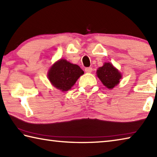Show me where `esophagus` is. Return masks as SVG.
I'll use <instances>...</instances> for the list:
<instances>
[{
  "label": "esophagus",
  "instance_id": "esophagus-1",
  "mask_svg": "<svg viewBox=\"0 0 157 157\" xmlns=\"http://www.w3.org/2000/svg\"><path fill=\"white\" fill-rule=\"evenodd\" d=\"M93 71V69L91 67H86L85 68V71H86V73H91Z\"/></svg>",
  "mask_w": 157,
  "mask_h": 157
}]
</instances>
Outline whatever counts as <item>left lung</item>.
<instances>
[{"instance_id": "1", "label": "left lung", "mask_w": 157, "mask_h": 157, "mask_svg": "<svg viewBox=\"0 0 157 157\" xmlns=\"http://www.w3.org/2000/svg\"><path fill=\"white\" fill-rule=\"evenodd\" d=\"M97 75L105 86L113 88L117 85L121 78V73L110 63H105L97 71Z\"/></svg>"}]
</instances>
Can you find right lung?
I'll list each match as a JSON object with an SVG mask.
<instances>
[{"mask_svg":"<svg viewBox=\"0 0 157 157\" xmlns=\"http://www.w3.org/2000/svg\"><path fill=\"white\" fill-rule=\"evenodd\" d=\"M83 74L84 71L78 65L62 59L56 62L51 68L48 78L53 86L62 91H67Z\"/></svg>","mask_w":157,"mask_h":157,"instance_id":"right-lung-1","label":"right lung"}]
</instances>
